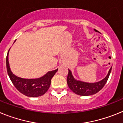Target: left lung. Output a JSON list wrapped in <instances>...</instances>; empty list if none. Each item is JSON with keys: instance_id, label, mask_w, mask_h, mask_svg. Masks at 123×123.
I'll use <instances>...</instances> for the list:
<instances>
[{"instance_id": "8db88e82", "label": "left lung", "mask_w": 123, "mask_h": 123, "mask_svg": "<svg viewBox=\"0 0 123 123\" xmlns=\"http://www.w3.org/2000/svg\"><path fill=\"white\" fill-rule=\"evenodd\" d=\"M94 30L97 32L98 31L95 29H94ZM111 69L112 67L109 70L107 75L103 80L95 83H88L75 79L72 75V72L69 69V73L67 78L68 85L70 89L77 95L81 96L92 95L98 92L104 87L108 79Z\"/></svg>"}]
</instances>
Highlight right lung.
<instances>
[{"instance_id": "add662e5", "label": "right lung", "mask_w": 123, "mask_h": 123, "mask_svg": "<svg viewBox=\"0 0 123 123\" xmlns=\"http://www.w3.org/2000/svg\"><path fill=\"white\" fill-rule=\"evenodd\" d=\"M8 52L6 57V66L7 73L12 82L20 93L30 97H37L45 93L51 85L52 78L58 69L52 71H49L44 76L35 79H22L13 74L10 70L8 62Z\"/></svg>"}]
</instances>
